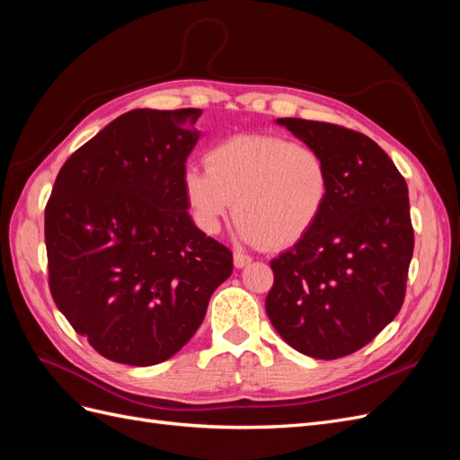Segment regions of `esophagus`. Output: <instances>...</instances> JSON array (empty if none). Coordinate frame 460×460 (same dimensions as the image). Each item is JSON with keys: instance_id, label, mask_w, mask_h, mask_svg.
Returning a JSON list of instances; mask_svg holds the SVG:
<instances>
[{"instance_id": "34e87169", "label": "esophagus", "mask_w": 460, "mask_h": 460, "mask_svg": "<svg viewBox=\"0 0 460 460\" xmlns=\"http://www.w3.org/2000/svg\"><path fill=\"white\" fill-rule=\"evenodd\" d=\"M249 262H252V257H249V255L240 253V252L234 253V264H235V269H243V267H247Z\"/></svg>"}]
</instances>
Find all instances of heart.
I'll return each instance as SVG.
<instances>
[{"instance_id": "heart-1", "label": "heart", "mask_w": 460, "mask_h": 460, "mask_svg": "<svg viewBox=\"0 0 460 460\" xmlns=\"http://www.w3.org/2000/svg\"><path fill=\"white\" fill-rule=\"evenodd\" d=\"M190 163L182 191L196 226L213 235L234 213L245 243L286 249L301 242L326 213L332 171L314 147L282 136L238 134Z\"/></svg>"}]
</instances>
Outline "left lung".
<instances>
[{"mask_svg": "<svg viewBox=\"0 0 460 460\" xmlns=\"http://www.w3.org/2000/svg\"><path fill=\"white\" fill-rule=\"evenodd\" d=\"M276 122L326 157L332 196L318 225L270 261L267 314L296 351L340 358L378 336L405 301L414 249L409 188L365 134L305 119Z\"/></svg>", "mask_w": 460, "mask_h": 460, "instance_id": "left-lung-1", "label": "left lung"}]
</instances>
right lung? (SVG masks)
<instances>
[{
    "label": "right lung",
    "mask_w": 460,
    "mask_h": 460,
    "mask_svg": "<svg viewBox=\"0 0 460 460\" xmlns=\"http://www.w3.org/2000/svg\"><path fill=\"white\" fill-rule=\"evenodd\" d=\"M201 109H134L76 149L46 205L49 289L109 360L151 367L201 326L232 252L188 215L186 159Z\"/></svg>",
    "instance_id": "obj_1"
}]
</instances>
